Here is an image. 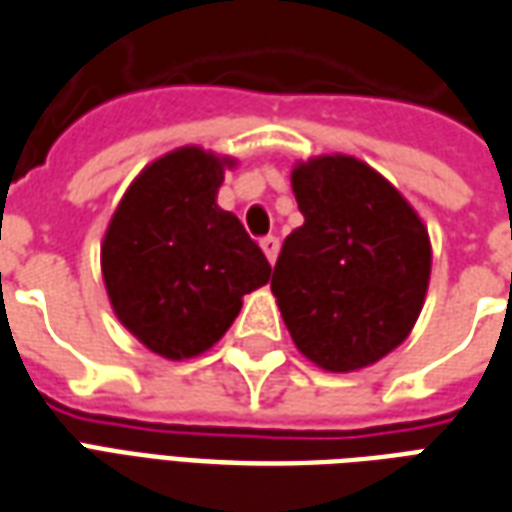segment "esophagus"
<instances>
[{
	"mask_svg": "<svg viewBox=\"0 0 512 512\" xmlns=\"http://www.w3.org/2000/svg\"><path fill=\"white\" fill-rule=\"evenodd\" d=\"M260 249L266 252L268 263L274 266V260H277V255H279V238H277V235H266V238L260 241Z\"/></svg>",
	"mask_w": 512,
	"mask_h": 512,
	"instance_id": "obj_1",
	"label": "esophagus"
}]
</instances>
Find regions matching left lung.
Segmentation results:
<instances>
[{
  "label": "left lung",
  "mask_w": 512,
  "mask_h": 512,
  "mask_svg": "<svg viewBox=\"0 0 512 512\" xmlns=\"http://www.w3.org/2000/svg\"><path fill=\"white\" fill-rule=\"evenodd\" d=\"M304 224L285 238L271 290L293 343L329 373L376 365L414 329L430 279L417 211L354 156L296 164Z\"/></svg>",
  "instance_id": "left-lung-1"
}]
</instances>
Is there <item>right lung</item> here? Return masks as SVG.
<instances>
[{"label":"right lung","instance_id":"obj_1","mask_svg":"<svg viewBox=\"0 0 512 512\" xmlns=\"http://www.w3.org/2000/svg\"><path fill=\"white\" fill-rule=\"evenodd\" d=\"M233 164L178 147L136 175L106 227L101 271L112 310L164 359L205 354L233 326L246 293L271 279L244 224L216 205Z\"/></svg>","mask_w":512,"mask_h":512}]
</instances>
